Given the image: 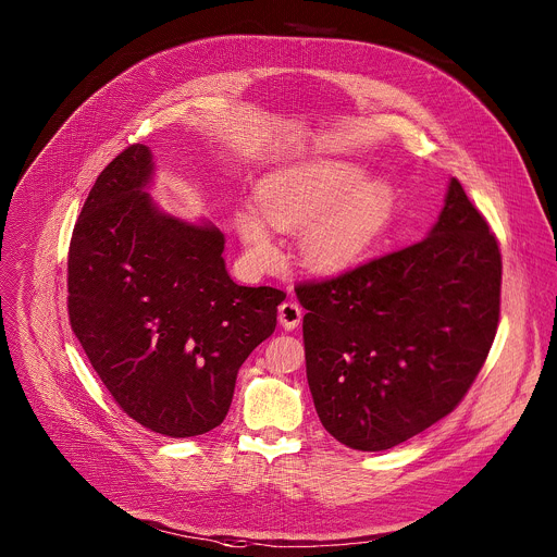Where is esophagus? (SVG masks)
<instances>
[{
    "label": "esophagus",
    "instance_id": "esophagus-1",
    "mask_svg": "<svg viewBox=\"0 0 557 557\" xmlns=\"http://www.w3.org/2000/svg\"><path fill=\"white\" fill-rule=\"evenodd\" d=\"M277 314H280V324L290 331V329L299 326L304 312H301V306L297 301H284V304H280Z\"/></svg>",
    "mask_w": 557,
    "mask_h": 557
}]
</instances>
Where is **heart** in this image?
Here are the masks:
<instances>
[{
  "instance_id": "heart-1",
  "label": "heart",
  "mask_w": 557,
  "mask_h": 557,
  "mask_svg": "<svg viewBox=\"0 0 557 557\" xmlns=\"http://www.w3.org/2000/svg\"><path fill=\"white\" fill-rule=\"evenodd\" d=\"M258 200L273 228L306 233L304 258L324 273L357 264L376 240L392 209V191L383 183H361L359 170L335 161L269 176L258 189ZM237 231L258 264L277 258L271 231L256 211L237 213Z\"/></svg>"
}]
</instances>
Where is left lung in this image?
<instances>
[{
    "mask_svg": "<svg viewBox=\"0 0 557 557\" xmlns=\"http://www.w3.org/2000/svg\"><path fill=\"white\" fill-rule=\"evenodd\" d=\"M500 284L496 235L456 178L425 240L299 282L322 425L352 449L381 451L454 412L494 344Z\"/></svg>",
    "mask_w": 557,
    "mask_h": 557,
    "instance_id": "1",
    "label": "left lung"
}]
</instances>
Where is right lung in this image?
<instances>
[{
  "label": "right lung",
  "mask_w": 557,
  "mask_h": 557,
  "mask_svg": "<svg viewBox=\"0 0 557 557\" xmlns=\"http://www.w3.org/2000/svg\"><path fill=\"white\" fill-rule=\"evenodd\" d=\"M136 143L99 174L67 251V317L116 406L143 428L189 438L218 428L237 370L273 335L286 293L237 286L215 226L158 213Z\"/></svg>",
  "instance_id": "obj_1"
}]
</instances>
